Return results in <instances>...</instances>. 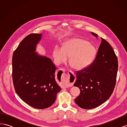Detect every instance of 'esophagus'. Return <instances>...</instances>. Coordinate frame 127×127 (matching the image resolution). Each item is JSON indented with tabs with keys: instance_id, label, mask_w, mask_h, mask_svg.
Wrapping results in <instances>:
<instances>
[{
	"instance_id": "obj_1",
	"label": "esophagus",
	"mask_w": 127,
	"mask_h": 127,
	"mask_svg": "<svg viewBox=\"0 0 127 127\" xmlns=\"http://www.w3.org/2000/svg\"><path fill=\"white\" fill-rule=\"evenodd\" d=\"M63 72L66 71V70L64 69H61ZM64 79L66 80V86L67 87H71L72 86L74 83L75 81V78L74 75V73L72 71H70L68 72V75L66 76V77H64Z\"/></svg>"
}]
</instances>
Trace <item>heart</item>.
I'll use <instances>...</instances> for the list:
<instances>
[{"label": "heart", "mask_w": 127, "mask_h": 127, "mask_svg": "<svg viewBox=\"0 0 127 127\" xmlns=\"http://www.w3.org/2000/svg\"><path fill=\"white\" fill-rule=\"evenodd\" d=\"M96 55L94 46L79 38H71L64 42L63 47L57 45L52 51L55 63L60 64L66 62L69 57V61L76 69L81 70L87 67L93 62Z\"/></svg>", "instance_id": "heart-1"}]
</instances>
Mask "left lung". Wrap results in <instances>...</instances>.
<instances>
[{"label": "left lung", "mask_w": 127, "mask_h": 127, "mask_svg": "<svg viewBox=\"0 0 127 127\" xmlns=\"http://www.w3.org/2000/svg\"><path fill=\"white\" fill-rule=\"evenodd\" d=\"M97 38L96 34L91 32ZM96 57L90 66L76 73L74 86L78 87L80 95L76 103L84 109L101 105L112 95L116 82L118 68L117 57L110 44L101 38Z\"/></svg>", "instance_id": "obj_1"}]
</instances>
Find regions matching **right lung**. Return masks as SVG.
<instances>
[{
	"instance_id": "1",
	"label": "right lung",
	"mask_w": 127,
	"mask_h": 127,
	"mask_svg": "<svg viewBox=\"0 0 127 127\" xmlns=\"http://www.w3.org/2000/svg\"><path fill=\"white\" fill-rule=\"evenodd\" d=\"M42 34L25 37L14 52L13 80L15 91L31 106L44 109L55 102L61 87L56 80V67L48 57L36 52Z\"/></svg>"
}]
</instances>
